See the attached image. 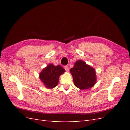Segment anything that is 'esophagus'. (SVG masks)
I'll return each instance as SVG.
<instances>
[{"label": "esophagus", "mask_w": 130, "mask_h": 130, "mask_svg": "<svg viewBox=\"0 0 130 130\" xmlns=\"http://www.w3.org/2000/svg\"><path fill=\"white\" fill-rule=\"evenodd\" d=\"M64 68V69L66 70L67 72L69 71V67H68V66H65Z\"/></svg>", "instance_id": "34e87169"}]
</instances>
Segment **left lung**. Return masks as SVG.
<instances>
[{"label": "left lung", "mask_w": 130, "mask_h": 130, "mask_svg": "<svg viewBox=\"0 0 130 130\" xmlns=\"http://www.w3.org/2000/svg\"><path fill=\"white\" fill-rule=\"evenodd\" d=\"M70 72L73 76L75 86L81 89L91 88L96 83L95 70L83 61H77Z\"/></svg>", "instance_id": "obj_1"}]
</instances>
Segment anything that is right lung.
<instances>
[{
    "mask_svg": "<svg viewBox=\"0 0 130 130\" xmlns=\"http://www.w3.org/2000/svg\"><path fill=\"white\" fill-rule=\"evenodd\" d=\"M65 72L60 65L55 66L49 64L40 74V78L48 88H53L57 85L60 75Z\"/></svg>",
    "mask_w": 130,
    "mask_h": 130,
    "instance_id": "obj_1",
    "label": "right lung"
}]
</instances>
